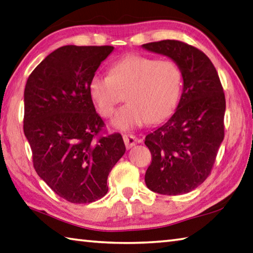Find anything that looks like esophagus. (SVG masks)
<instances>
[{
  "instance_id": "obj_1",
  "label": "esophagus",
  "mask_w": 253,
  "mask_h": 253,
  "mask_svg": "<svg viewBox=\"0 0 253 253\" xmlns=\"http://www.w3.org/2000/svg\"><path fill=\"white\" fill-rule=\"evenodd\" d=\"M124 138V141H125V145H126V148H131V147H134L137 142H138V139L136 138V137L134 135L131 134H126L123 136Z\"/></svg>"
}]
</instances>
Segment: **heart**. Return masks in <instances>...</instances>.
Segmentation results:
<instances>
[{
  "mask_svg": "<svg viewBox=\"0 0 253 253\" xmlns=\"http://www.w3.org/2000/svg\"><path fill=\"white\" fill-rule=\"evenodd\" d=\"M182 73L176 62L131 54L114 62L109 76L95 73L88 82V93L98 113L112 117L119 100L117 88L129 87L128 104L113 121L115 128L128 130L170 116L180 97Z\"/></svg>",
  "mask_w": 253,
  "mask_h": 253,
  "instance_id": "obj_1",
  "label": "heart"
}]
</instances>
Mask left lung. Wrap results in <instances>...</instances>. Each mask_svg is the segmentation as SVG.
<instances>
[{
	"mask_svg": "<svg viewBox=\"0 0 253 253\" xmlns=\"http://www.w3.org/2000/svg\"><path fill=\"white\" fill-rule=\"evenodd\" d=\"M141 47L176 62L183 81L176 111L145 138L151 153L146 186L160 195L187 194L209 176L223 140L226 99L221 83L209 57L191 45L165 40Z\"/></svg>",
	"mask_w": 253,
	"mask_h": 253,
	"instance_id": "8db88e82",
	"label": "left lung"
}]
</instances>
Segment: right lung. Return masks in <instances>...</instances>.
I'll use <instances>...</instances> for the list:
<instances>
[{
  "label": "right lung",
  "mask_w": 253,
  "mask_h": 253,
  "mask_svg": "<svg viewBox=\"0 0 253 253\" xmlns=\"http://www.w3.org/2000/svg\"><path fill=\"white\" fill-rule=\"evenodd\" d=\"M113 46L66 45L47 55L27 79L24 134L41 179L73 204L107 194V178L125 154L118 132L104 127L88 93V82Z\"/></svg>",
  "instance_id": "add662e5"
}]
</instances>
